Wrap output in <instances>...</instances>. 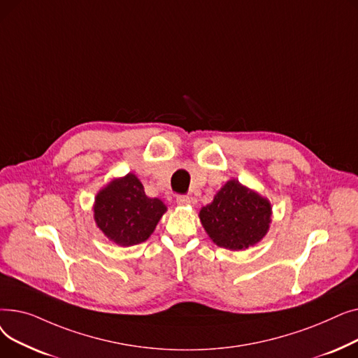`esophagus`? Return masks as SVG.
<instances>
[{
	"instance_id": "34e87169",
	"label": "esophagus",
	"mask_w": 358,
	"mask_h": 358,
	"mask_svg": "<svg viewBox=\"0 0 358 358\" xmlns=\"http://www.w3.org/2000/svg\"><path fill=\"white\" fill-rule=\"evenodd\" d=\"M176 201H177V204L185 206V204H189V203H190V197H189V196H185V194H180V196H177Z\"/></svg>"
}]
</instances>
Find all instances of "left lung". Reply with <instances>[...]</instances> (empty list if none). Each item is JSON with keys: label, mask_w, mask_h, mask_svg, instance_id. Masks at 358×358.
Listing matches in <instances>:
<instances>
[{"label": "left lung", "mask_w": 358, "mask_h": 358, "mask_svg": "<svg viewBox=\"0 0 358 358\" xmlns=\"http://www.w3.org/2000/svg\"><path fill=\"white\" fill-rule=\"evenodd\" d=\"M200 220L216 245L232 251L245 250L267 234L271 206L267 199L231 180L200 210Z\"/></svg>", "instance_id": "left-lung-1"}]
</instances>
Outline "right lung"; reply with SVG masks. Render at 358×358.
<instances>
[{"label":"right lung","instance_id":"obj_1","mask_svg":"<svg viewBox=\"0 0 358 358\" xmlns=\"http://www.w3.org/2000/svg\"><path fill=\"white\" fill-rule=\"evenodd\" d=\"M166 208L145 194L134 174L111 181L97 194L94 219L104 235L120 247L136 245L154 232Z\"/></svg>","mask_w":358,"mask_h":358}]
</instances>
